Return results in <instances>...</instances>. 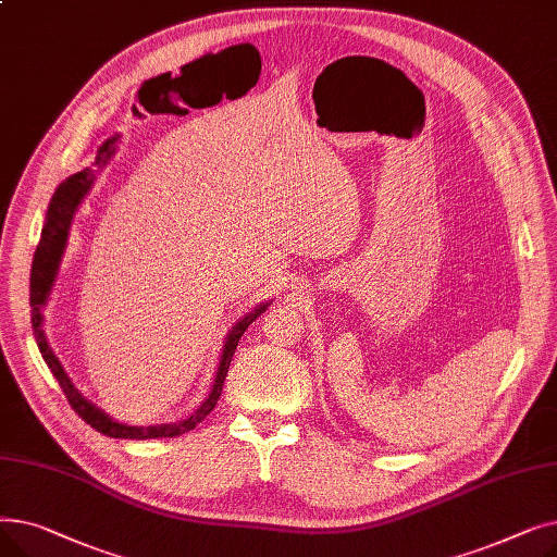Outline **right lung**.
Listing matches in <instances>:
<instances>
[{
  "label": "right lung",
  "mask_w": 557,
  "mask_h": 557,
  "mask_svg": "<svg viewBox=\"0 0 557 557\" xmlns=\"http://www.w3.org/2000/svg\"><path fill=\"white\" fill-rule=\"evenodd\" d=\"M114 141H116V137L106 139L101 144V149L97 151L95 164L99 169H103L106 162L112 158ZM95 178H97V171L87 166V169L70 175L67 181H63L61 185L55 187V191L51 196L47 219H45L42 234H40V244L36 248L34 267H32V325H34L36 343L40 347V355H42L45 363L49 366L51 374L55 376V382L61 384L70 406L78 413V418H83L87 424L97 429L99 433L110 435V437H133V441H146V437L183 435V433L191 431L198 422H202L214 411V406H216V401L221 397V391H223V382H225L230 361L234 357V349H237V345H239V338L244 336L248 325H252L255 320L271 307V300L259 302L255 309H250L244 318H239L237 323L232 325V330L227 332L225 343H223V352H221V361H219V368H216L212 391H210L208 399H205L187 420L171 422V424H153V426H131V424H122V422L112 420L108 413L101 411L99 406H95L90 399H85L78 393V388L72 384V379L67 376L65 368L61 366V361H58V357L53 355V349L49 347V341H47L45 330H42V325H45L42 309L47 307L53 282L58 277V269H61V259H63L65 248H67L70 227H72L74 214L78 210V205L83 202V198L87 196V191L92 189Z\"/></svg>",
  "instance_id": "obj_1"
}]
</instances>
